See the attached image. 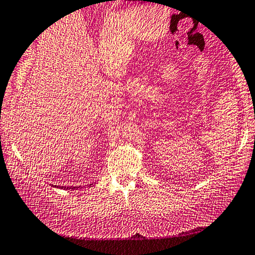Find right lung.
Instances as JSON below:
<instances>
[{"mask_svg": "<svg viewBox=\"0 0 255 255\" xmlns=\"http://www.w3.org/2000/svg\"><path fill=\"white\" fill-rule=\"evenodd\" d=\"M62 188H69V190H75V188H79L78 186H75V187H62Z\"/></svg>", "mask_w": 255, "mask_h": 255, "instance_id": "right-lung-1", "label": "right lung"}]
</instances>
